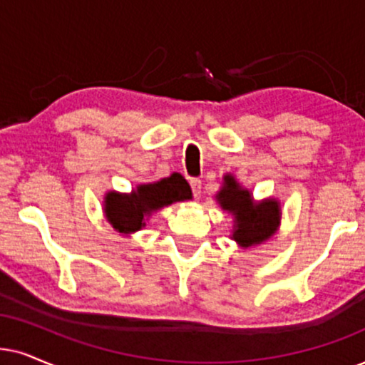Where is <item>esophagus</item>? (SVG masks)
I'll return each mask as SVG.
<instances>
[{
    "label": "esophagus",
    "instance_id": "obj_1",
    "mask_svg": "<svg viewBox=\"0 0 365 365\" xmlns=\"http://www.w3.org/2000/svg\"><path fill=\"white\" fill-rule=\"evenodd\" d=\"M190 187H192V193L195 198H200L202 195V182L198 178H192L190 180Z\"/></svg>",
    "mask_w": 365,
    "mask_h": 365
}]
</instances>
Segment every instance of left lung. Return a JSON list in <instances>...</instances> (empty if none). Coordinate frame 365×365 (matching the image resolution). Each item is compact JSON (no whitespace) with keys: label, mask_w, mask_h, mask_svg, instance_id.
Instances as JSON below:
<instances>
[{"label":"left lung","mask_w":365,"mask_h":365,"mask_svg":"<svg viewBox=\"0 0 365 365\" xmlns=\"http://www.w3.org/2000/svg\"><path fill=\"white\" fill-rule=\"evenodd\" d=\"M217 200L224 210L236 215V230L232 237L241 246L249 247L259 244L273 236L279 222V207L276 200H266L261 204H252L251 193L239 188L234 177H227Z\"/></svg>","instance_id":"8db88e82"}]
</instances>
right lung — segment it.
Masks as SVG:
<instances>
[{
    "label": "right lung",
    "instance_id": "obj_1",
    "mask_svg": "<svg viewBox=\"0 0 365 365\" xmlns=\"http://www.w3.org/2000/svg\"><path fill=\"white\" fill-rule=\"evenodd\" d=\"M188 198H192L190 185L182 175L173 173L156 183L140 185L131 195L109 192L104 200V212L114 229L128 234L140 230L145 225L143 220L146 214Z\"/></svg>",
    "mask_w": 365,
    "mask_h": 365
}]
</instances>
